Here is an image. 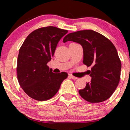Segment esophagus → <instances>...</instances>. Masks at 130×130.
<instances>
[{
	"label": "esophagus",
	"mask_w": 130,
	"mask_h": 130,
	"mask_svg": "<svg viewBox=\"0 0 130 130\" xmlns=\"http://www.w3.org/2000/svg\"><path fill=\"white\" fill-rule=\"evenodd\" d=\"M69 78H71V79H74V80H75V79H78V78H76V77L74 76H73V75H71V74H69Z\"/></svg>",
	"instance_id": "34e87169"
}]
</instances>
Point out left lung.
Segmentation results:
<instances>
[{
  "mask_svg": "<svg viewBox=\"0 0 130 130\" xmlns=\"http://www.w3.org/2000/svg\"><path fill=\"white\" fill-rule=\"evenodd\" d=\"M72 41L80 44L83 50V63L91 66V81L79 91L80 96L90 103H99L108 99L119 84L121 61L115 45L102 34L93 30L70 33L63 42Z\"/></svg>",
  "mask_w": 130,
  "mask_h": 130,
  "instance_id": "8db88e82",
  "label": "left lung"
}]
</instances>
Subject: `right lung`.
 <instances>
[{
    "label": "right lung",
    "mask_w": 130,
    "mask_h": 130,
    "mask_svg": "<svg viewBox=\"0 0 130 130\" xmlns=\"http://www.w3.org/2000/svg\"><path fill=\"white\" fill-rule=\"evenodd\" d=\"M67 30L48 26L39 28L27 36L19 50L17 77L20 87L31 98L47 101L57 92L68 74L54 73L47 65L58 42Z\"/></svg>",
    "instance_id": "right-lung-1"
}]
</instances>
